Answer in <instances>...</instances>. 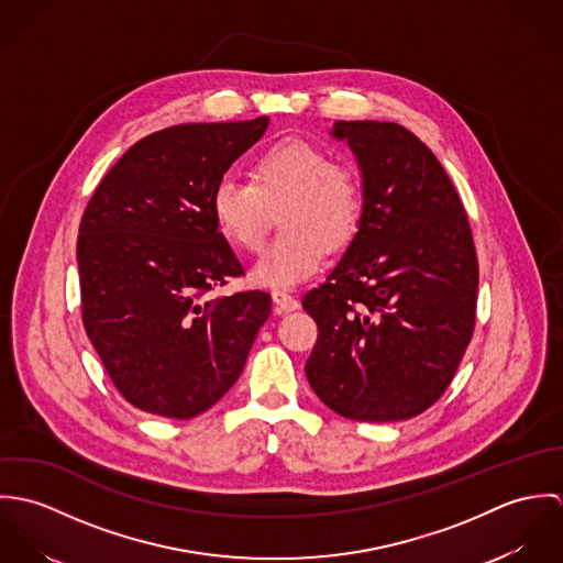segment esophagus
I'll use <instances>...</instances> for the list:
<instances>
[{
	"instance_id": "34e87169",
	"label": "esophagus",
	"mask_w": 563,
	"mask_h": 563,
	"mask_svg": "<svg viewBox=\"0 0 563 563\" xmlns=\"http://www.w3.org/2000/svg\"><path fill=\"white\" fill-rule=\"evenodd\" d=\"M273 301L277 306V312H295L299 308V301L286 290H273Z\"/></svg>"
}]
</instances>
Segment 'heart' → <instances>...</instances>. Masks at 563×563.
I'll return each instance as SVG.
<instances>
[{
	"mask_svg": "<svg viewBox=\"0 0 563 563\" xmlns=\"http://www.w3.org/2000/svg\"><path fill=\"white\" fill-rule=\"evenodd\" d=\"M277 212L279 234L264 251L253 277L266 286H292L321 266L324 249L353 241L364 192L357 173L314 143L284 139L251 162V184L223 177L212 190L219 232L244 253H260Z\"/></svg>",
	"mask_w": 563,
	"mask_h": 563,
	"instance_id": "obj_1",
	"label": "heart"
}]
</instances>
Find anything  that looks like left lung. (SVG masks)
Wrapping results in <instances>:
<instances>
[{
  "label": "left lung",
  "mask_w": 563,
  "mask_h": 563,
  "mask_svg": "<svg viewBox=\"0 0 563 563\" xmlns=\"http://www.w3.org/2000/svg\"><path fill=\"white\" fill-rule=\"evenodd\" d=\"M364 179L360 232L301 306L319 338L306 375L335 413H422L455 377L477 317L479 262L464 203L431 150L399 123L335 121Z\"/></svg>",
  "instance_id": "1"
}]
</instances>
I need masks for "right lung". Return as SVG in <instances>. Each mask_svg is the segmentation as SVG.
I'll use <instances>...</instances> for the list:
<instances>
[{
    "label": "right lung",
    "mask_w": 563,
    "mask_h": 563,
    "mask_svg": "<svg viewBox=\"0 0 563 563\" xmlns=\"http://www.w3.org/2000/svg\"><path fill=\"white\" fill-rule=\"evenodd\" d=\"M266 125L154 132L103 175L81 214V322L114 388L143 411L188 420L210 409L271 314L262 290L208 297L244 275L212 219V190Z\"/></svg>",
    "instance_id": "add662e5"
}]
</instances>
